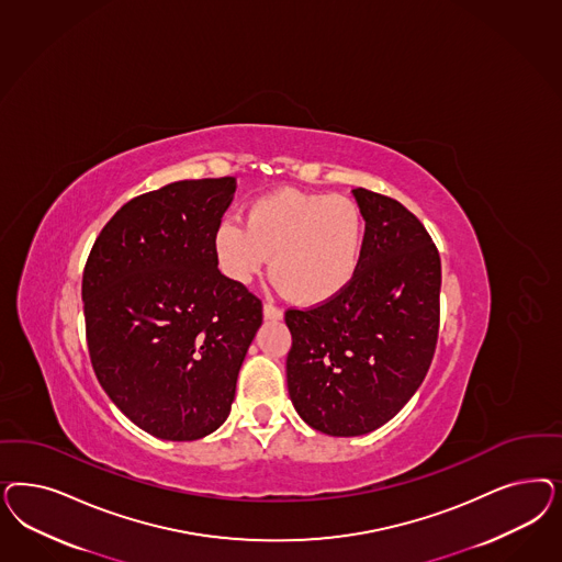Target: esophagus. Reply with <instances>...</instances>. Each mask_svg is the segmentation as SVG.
<instances>
[{"instance_id":"obj_1","label":"esophagus","mask_w":562,"mask_h":562,"mask_svg":"<svg viewBox=\"0 0 562 562\" xmlns=\"http://www.w3.org/2000/svg\"><path fill=\"white\" fill-rule=\"evenodd\" d=\"M262 314H265V321H281L283 318V310L274 308L272 304H265Z\"/></svg>"}]
</instances>
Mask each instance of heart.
<instances>
[{
	"label": "heart",
	"instance_id": "1",
	"mask_svg": "<svg viewBox=\"0 0 562 562\" xmlns=\"http://www.w3.org/2000/svg\"><path fill=\"white\" fill-rule=\"evenodd\" d=\"M363 244L366 221L353 200L300 190L254 200L246 227L227 218L213 234L218 269L232 281L252 283L271 258L272 281L304 306L325 304L353 283Z\"/></svg>",
	"mask_w": 562,
	"mask_h": 562
}]
</instances>
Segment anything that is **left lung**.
<instances>
[{
    "label": "left lung",
    "instance_id": "8db88e82",
    "mask_svg": "<svg viewBox=\"0 0 562 562\" xmlns=\"http://www.w3.org/2000/svg\"><path fill=\"white\" fill-rule=\"evenodd\" d=\"M366 221L362 267L347 290L288 310L291 403L310 428L362 436L414 397L432 363L440 316V256L397 200L356 188Z\"/></svg>",
    "mask_w": 562,
    "mask_h": 562
}]
</instances>
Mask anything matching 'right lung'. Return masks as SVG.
<instances>
[{"label":"right lung","mask_w":562,"mask_h":562,"mask_svg":"<svg viewBox=\"0 0 562 562\" xmlns=\"http://www.w3.org/2000/svg\"><path fill=\"white\" fill-rule=\"evenodd\" d=\"M236 186L173 181L130 200L85 267L94 374L127 419L161 440H199L227 419L262 325L260 300L221 274L213 254Z\"/></svg>","instance_id":"obj_1"}]
</instances>
